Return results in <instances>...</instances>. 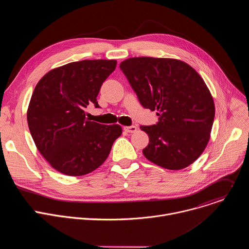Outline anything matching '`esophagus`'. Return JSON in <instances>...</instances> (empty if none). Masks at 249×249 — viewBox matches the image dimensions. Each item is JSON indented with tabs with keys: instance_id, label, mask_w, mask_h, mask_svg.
<instances>
[{
	"instance_id": "obj_1",
	"label": "esophagus",
	"mask_w": 249,
	"mask_h": 249,
	"mask_svg": "<svg viewBox=\"0 0 249 249\" xmlns=\"http://www.w3.org/2000/svg\"><path fill=\"white\" fill-rule=\"evenodd\" d=\"M124 130L128 133H135L137 131V127L133 126V125L132 126H126V127H124Z\"/></svg>"
}]
</instances>
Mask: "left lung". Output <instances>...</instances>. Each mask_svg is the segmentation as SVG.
Here are the masks:
<instances>
[{
  "label": "left lung",
  "mask_w": 249,
  "mask_h": 249,
  "mask_svg": "<svg viewBox=\"0 0 249 249\" xmlns=\"http://www.w3.org/2000/svg\"><path fill=\"white\" fill-rule=\"evenodd\" d=\"M120 69L143 107L158 111L157 124L140 126L150 138L144 156L171 170L193 163L208 144L215 117L203 79L188 64L167 58H129Z\"/></svg>",
  "instance_id": "left-lung-1"
}]
</instances>
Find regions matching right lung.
I'll list each match as a JSON object with an SVG mask.
<instances>
[{"label":"right lung","mask_w":249,"mask_h":249,"mask_svg":"<svg viewBox=\"0 0 249 249\" xmlns=\"http://www.w3.org/2000/svg\"><path fill=\"white\" fill-rule=\"evenodd\" d=\"M115 60H84L47 73L32 93L27 123L40 154L59 172L88 174L107 159L119 125L89 121L85 108L93 104L103 82L116 68Z\"/></svg>","instance_id":"add662e5"}]
</instances>
